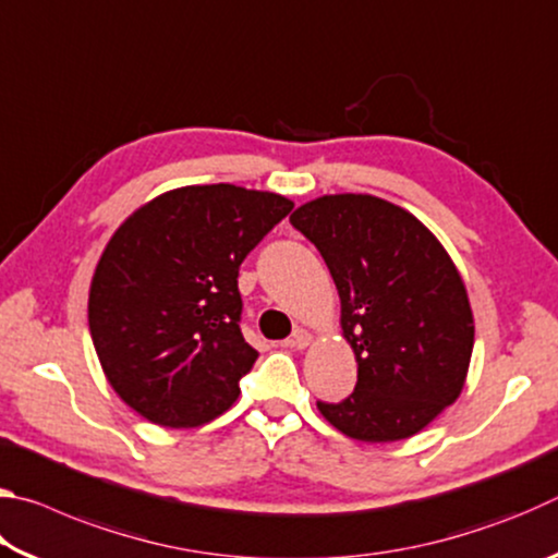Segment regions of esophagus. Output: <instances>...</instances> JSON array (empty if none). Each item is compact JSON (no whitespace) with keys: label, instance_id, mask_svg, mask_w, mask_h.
I'll return each mask as SVG.
<instances>
[{"label":"esophagus","instance_id":"1","mask_svg":"<svg viewBox=\"0 0 558 558\" xmlns=\"http://www.w3.org/2000/svg\"><path fill=\"white\" fill-rule=\"evenodd\" d=\"M310 342H313V335L307 332V329H295L288 339H286V347L290 349H305Z\"/></svg>","mask_w":558,"mask_h":558}]
</instances>
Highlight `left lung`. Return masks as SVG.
Wrapping results in <instances>:
<instances>
[{"mask_svg": "<svg viewBox=\"0 0 558 558\" xmlns=\"http://www.w3.org/2000/svg\"><path fill=\"white\" fill-rule=\"evenodd\" d=\"M290 223L332 272L356 356L354 391L317 401L319 413L354 440L415 436L460 396L475 344L456 263L413 214L372 194L319 196Z\"/></svg>", "mask_w": 558, "mask_h": 558, "instance_id": "obj_1", "label": "left lung"}]
</instances>
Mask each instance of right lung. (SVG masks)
<instances>
[{
	"label": "right lung",
	"instance_id": "1",
	"mask_svg": "<svg viewBox=\"0 0 558 558\" xmlns=\"http://www.w3.org/2000/svg\"><path fill=\"white\" fill-rule=\"evenodd\" d=\"M292 211L233 184L157 196L112 233L88 295L102 372L132 411L165 428L214 421L258 352L241 335L239 268Z\"/></svg>",
	"mask_w": 558,
	"mask_h": 558
}]
</instances>
